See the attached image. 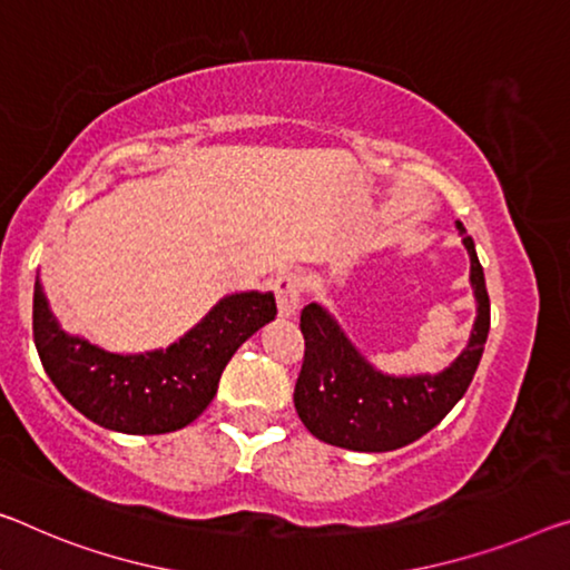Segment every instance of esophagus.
I'll return each mask as SVG.
<instances>
[{
  "mask_svg": "<svg viewBox=\"0 0 570 570\" xmlns=\"http://www.w3.org/2000/svg\"><path fill=\"white\" fill-rule=\"evenodd\" d=\"M301 295H303V279L295 273H283L275 279V297H277V311L283 318H291L301 308Z\"/></svg>",
  "mask_w": 570,
  "mask_h": 570,
  "instance_id": "34e87169",
  "label": "esophagus"
}]
</instances>
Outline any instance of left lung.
Here are the masks:
<instances>
[{"mask_svg":"<svg viewBox=\"0 0 570 570\" xmlns=\"http://www.w3.org/2000/svg\"><path fill=\"white\" fill-rule=\"evenodd\" d=\"M456 229L471 259L469 283L476 318L466 348L443 372L384 374L358 352L323 305L308 303L303 308L305 356L293 402L303 425L318 441L364 453L402 449L441 423L469 390L489 336V295L474 239L461 222Z\"/></svg>","mask_w":570,"mask_h":570,"instance_id":"left-lung-1","label":"left lung"}]
</instances>
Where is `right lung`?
<instances>
[{
	"instance_id": "1",
	"label": "right lung",
	"mask_w": 570,
	"mask_h": 570,
	"mask_svg": "<svg viewBox=\"0 0 570 570\" xmlns=\"http://www.w3.org/2000/svg\"><path fill=\"white\" fill-rule=\"evenodd\" d=\"M275 315L273 293H232L170 346L114 354L60 328L38 277L32 336L42 370L78 413L107 431L160 435L204 413L236 348Z\"/></svg>"
}]
</instances>
